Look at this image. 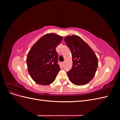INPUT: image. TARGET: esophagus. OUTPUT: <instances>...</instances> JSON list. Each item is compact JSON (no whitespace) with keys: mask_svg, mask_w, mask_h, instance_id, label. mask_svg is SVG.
I'll return each mask as SVG.
<instances>
[{"mask_svg":"<svg viewBox=\"0 0 120 120\" xmlns=\"http://www.w3.org/2000/svg\"><path fill=\"white\" fill-rule=\"evenodd\" d=\"M61 64L63 65V66H64V62H63V63H61Z\"/></svg>","mask_w":120,"mask_h":120,"instance_id":"esophagus-1","label":"esophagus"}]
</instances>
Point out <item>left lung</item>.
<instances>
[{"mask_svg":"<svg viewBox=\"0 0 120 120\" xmlns=\"http://www.w3.org/2000/svg\"><path fill=\"white\" fill-rule=\"evenodd\" d=\"M64 39L72 54V67L67 72L69 79L75 85H85L95 75L98 58L89 45L78 36H68Z\"/></svg>","mask_w":120,"mask_h":120,"instance_id":"left-lung-1","label":"left lung"}]
</instances>
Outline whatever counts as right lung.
<instances>
[{"instance_id":"1","label":"right lung","mask_w":120,"mask_h":120,"mask_svg":"<svg viewBox=\"0 0 120 120\" xmlns=\"http://www.w3.org/2000/svg\"><path fill=\"white\" fill-rule=\"evenodd\" d=\"M63 39L54 34H45L29 51L26 59L28 71L38 84L48 85L55 80L60 70L56 48Z\"/></svg>"}]
</instances>
